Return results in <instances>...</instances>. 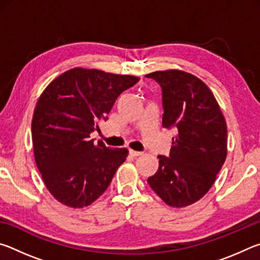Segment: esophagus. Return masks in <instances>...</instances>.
<instances>
[{
  "label": "esophagus",
  "instance_id": "34e87169",
  "mask_svg": "<svg viewBox=\"0 0 260 260\" xmlns=\"http://www.w3.org/2000/svg\"><path fill=\"white\" fill-rule=\"evenodd\" d=\"M129 155L133 156V157H138V156L142 155V152H141V151H135V150H132V149H129Z\"/></svg>",
  "mask_w": 260,
  "mask_h": 260
}]
</instances>
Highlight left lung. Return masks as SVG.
I'll return each mask as SVG.
<instances>
[{"mask_svg": "<svg viewBox=\"0 0 260 260\" xmlns=\"http://www.w3.org/2000/svg\"><path fill=\"white\" fill-rule=\"evenodd\" d=\"M147 78L161 87L162 127L174 129L170 156L148 183L167 205L183 208L200 201L212 187L227 156V126L217 100L190 73L167 70Z\"/></svg>", "mask_w": 260, "mask_h": 260, "instance_id": "left-lung-1", "label": "left lung"}]
</instances>
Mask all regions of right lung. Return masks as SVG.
Instances as JSON below:
<instances>
[{
  "instance_id": "1",
  "label": "right lung",
  "mask_w": 260,
  "mask_h": 260,
  "mask_svg": "<svg viewBox=\"0 0 260 260\" xmlns=\"http://www.w3.org/2000/svg\"><path fill=\"white\" fill-rule=\"evenodd\" d=\"M138 81L134 76L76 68L43 90L32 120L34 157L47 189L61 204L90 205L126 160V148L94 143L90 133L108 119L118 96Z\"/></svg>"
}]
</instances>
